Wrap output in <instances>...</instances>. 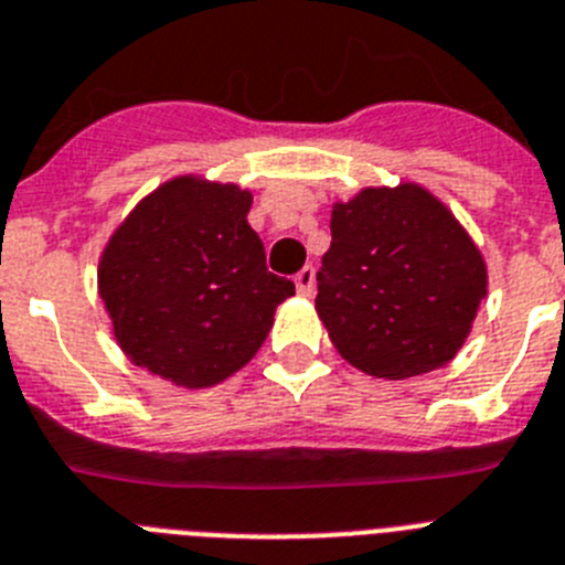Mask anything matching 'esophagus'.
Instances as JSON below:
<instances>
[{
    "label": "esophagus",
    "instance_id": "1",
    "mask_svg": "<svg viewBox=\"0 0 565 565\" xmlns=\"http://www.w3.org/2000/svg\"><path fill=\"white\" fill-rule=\"evenodd\" d=\"M292 281H296V292H298V296L310 298L312 292H316V269H312V267L298 269Z\"/></svg>",
    "mask_w": 565,
    "mask_h": 565
}]
</instances>
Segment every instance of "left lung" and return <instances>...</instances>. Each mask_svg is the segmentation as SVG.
I'll use <instances>...</instances> for the list:
<instances>
[{
	"label": "left lung",
	"instance_id": "left-lung-1",
	"mask_svg": "<svg viewBox=\"0 0 565 565\" xmlns=\"http://www.w3.org/2000/svg\"><path fill=\"white\" fill-rule=\"evenodd\" d=\"M330 232L316 312L341 359L391 382L451 362L488 296L486 258L457 215L402 180L335 201Z\"/></svg>",
	"mask_w": 565,
	"mask_h": 565
}]
</instances>
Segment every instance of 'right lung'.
I'll return each mask as SVG.
<instances>
[{"instance_id": "right-lung-1", "label": "right lung", "mask_w": 565, "mask_h": 565, "mask_svg": "<svg viewBox=\"0 0 565 565\" xmlns=\"http://www.w3.org/2000/svg\"><path fill=\"white\" fill-rule=\"evenodd\" d=\"M249 206L253 192L232 180L178 174L108 235L97 292L131 364L203 391L253 362L296 287L267 273Z\"/></svg>"}]
</instances>
